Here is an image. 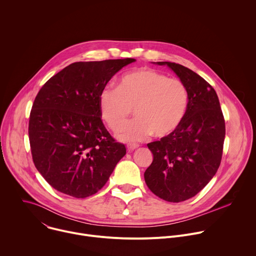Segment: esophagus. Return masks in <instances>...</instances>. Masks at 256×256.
Wrapping results in <instances>:
<instances>
[{"instance_id": "34e87169", "label": "esophagus", "mask_w": 256, "mask_h": 256, "mask_svg": "<svg viewBox=\"0 0 256 256\" xmlns=\"http://www.w3.org/2000/svg\"><path fill=\"white\" fill-rule=\"evenodd\" d=\"M138 147V144H128L126 146V148H128V150L130 152L136 150Z\"/></svg>"}]
</instances>
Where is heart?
Segmentation results:
<instances>
[{"mask_svg":"<svg viewBox=\"0 0 256 256\" xmlns=\"http://www.w3.org/2000/svg\"><path fill=\"white\" fill-rule=\"evenodd\" d=\"M103 120L116 130L135 108L137 118L121 125L116 138L124 142H140L153 134L165 138L184 122L190 105L186 84L169 79L151 68H138L124 75L118 87H104L99 94Z\"/></svg>","mask_w":256,"mask_h":256,"instance_id":"heart-1","label":"heart"}]
</instances>
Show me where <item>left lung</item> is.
Here are the masks:
<instances>
[{
  "label": "left lung",
  "mask_w": 256,
  "mask_h": 256,
  "mask_svg": "<svg viewBox=\"0 0 256 256\" xmlns=\"http://www.w3.org/2000/svg\"><path fill=\"white\" fill-rule=\"evenodd\" d=\"M169 66L188 87L190 105L186 118L171 134L148 144L153 162L144 177L160 198L179 202L198 194L221 164L225 120L214 89L186 66L170 62Z\"/></svg>",
  "instance_id": "left-lung-1"
}]
</instances>
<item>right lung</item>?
<instances>
[{"label": "right lung", "mask_w": 256, "mask_h": 256, "mask_svg": "<svg viewBox=\"0 0 256 256\" xmlns=\"http://www.w3.org/2000/svg\"><path fill=\"white\" fill-rule=\"evenodd\" d=\"M134 58L77 62L52 77L36 95L29 118L34 165L58 192L84 198L107 182L126 155L105 128L99 94Z\"/></svg>", "instance_id": "1"}]
</instances>
